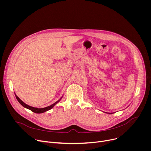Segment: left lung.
I'll use <instances>...</instances> for the list:
<instances>
[{"mask_svg":"<svg viewBox=\"0 0 151 151\" xmlns=\"http://www.w3.org/2000/svg\"><path fill=\"white\" fill-rule=\"evenodd\" d=\"M109 114H112V113H109Z\"/></svg>","mask_w":151,"mask_h":151,"instance_id":"left-lung-1","label":"left lung"}]
</instances>
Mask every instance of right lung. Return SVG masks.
<instances>
[{
  "mask_svg": "<svg viewBox=\"0 0 151 151\" xmlns=\"http://www.w3.org/2000/svg\"><path fill=\"white\" fill-rule=\"evenodd\" d=\"M15 97H16L17 100L18 101V102H19L21 105H22L23 107H26V108H27V109H28L32 111V112H35V113H36V114H42V113H44V112H46V111H49V110L51 109L52 108V107H53L58 102H59L60 100H61V99H60L59 100H58L57 101H56V102L54 103V104H51V105L50 106L44 107V108H36V107H32V106H29V105L26 104L24 103L22 100H20L18 96H17L16 94H15Z\"/></svg>",
  "mask_w": 151,
  "mask_h": 151,
  "instance_id": "add662e5",
  "label": "right lung"
}]
</instances>
